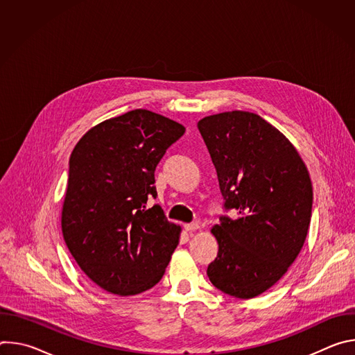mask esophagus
I'll use <instances>...</instances> for the list:
<instances>
[{
    "instance_id": "obj_1",
    "label": "esophagus",
    "mask_w": 355,
    "mask_h": 355,
    "mask_svg": "<svg viewBox=\"0 0 355 355\" xmlns=\"http://www.w3.org/2000/svg\"><path fill=\"white\" fill-rule=\"evenodd\" d=\"M184 229H185L187 232H195V230L199 229V225H198V223H185V225H184Z\"/></svg>"
}]
</instances>
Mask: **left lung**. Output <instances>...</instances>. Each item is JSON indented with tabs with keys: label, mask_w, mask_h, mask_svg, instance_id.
Masks as SVG:
<instances>
[{
	"label": "left lung",
	"mask_w": 355,
	"mask_h": 355,
	"mask_svg": "<svg viewBox=\"0 0 355 355\" xmlns=\"http://www.w3.org/2000/svg\"><path fill=\"white\" fill-rule=\"evenodd\" d=\"M198 129L209 150L227 209L211 233L219 244L208 267L222 292L256 297L275 285L306 240L313 189L306 164L289 139L261 116L230 111L202 118Z\"/></svg>",
	"instance_id": "obj_1"
}]
</instances>
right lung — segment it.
I'll use <instances>...</instances> for the list:
<instances>
[{"label": "right lung", "mask_w": 355, "mask_h": 355, "mask_svg": "<svg viewBox=\"0 0 355 355\" xmlns=\"http://www.w3.org/2000/svg\"><path fill=\"white\" fill-rule=\"evenodd\" d=\"M185 128L135 110L92 126L70 156L62 232L83 272L99 288L132 296L164 275L181 226L166 219L156 198L155 170Z\"/></svg>", "instance_id": "add662e5"}]
</instances>
